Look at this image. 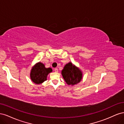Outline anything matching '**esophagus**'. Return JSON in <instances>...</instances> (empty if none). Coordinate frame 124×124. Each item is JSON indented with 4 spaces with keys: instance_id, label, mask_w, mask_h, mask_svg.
<instances>
[{
    "instance_id": "34e87169",
    "label": "esophagus",
    "mask_w": 124,
    "mask_h": 124,
    "mask_svg": "<svg viewBox=\"0 0 124 124\" xmlns=\"http://www.w3.org/2000/svg\"><path fill=\"white\" fill-rule=\"evenodd\" d=\"M54 71L55 72H58V69L57 68H55L54 69Z\"/></svg>"
}]
</instances>
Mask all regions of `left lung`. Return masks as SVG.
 Listing matches in <instances>:
<instances>
[{"label":"left lung","instance_id":"8db88e82","mask_svg":"<svg viewBox=\"0 0 124 124\" xmlns=\"http://www.w3.org/2000/svg\"><path fill=\"white\" fill-rule=\"evenodd\" d=\"M62 75L66 83L73 86L80 83L83 78V73L78 67L69 62L62 70Z\"/></svg>","mask_w":124,"mask_h":124}]
</instances>
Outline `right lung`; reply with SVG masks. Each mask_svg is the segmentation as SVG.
I'll list each match as a JSON object with an SVG mask.
<instances>
[{
	"label": "right lung",
	"instance_id": "add662e5",
	"mask_svg": "<svg viewBox=\"0 0 124 124\" xmlns=\"http://www.w3.org/2000/svg\"><path fill=\"white\" fill-rule=\"evenodd\" d=\"M52 72V68H46L43 63L38 62L31 68L30 77L33 83L40 84L47 80L48 74Z\"/></svg>",
	"mask_w": 124,
	"mask_h": 124
}]
</instances>
